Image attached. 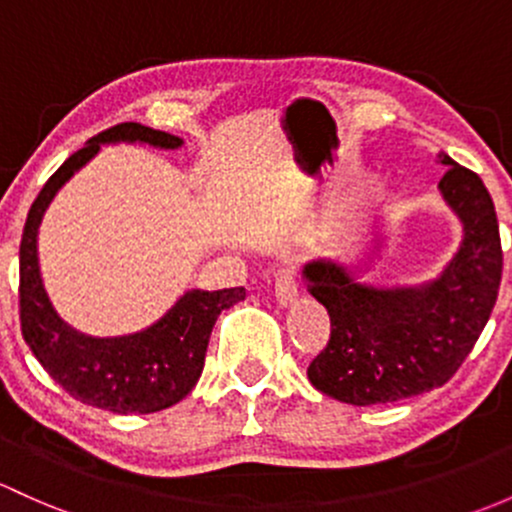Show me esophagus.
I'll use <instances>...</instances> for the list:
<instances>
[{
  "label": "esophagus",
  "instance_id": "esophagus-1",
  "mask_svg": "<svg viewBox=\"0 0 512 512\" xmlns=\"http://www.w3.org/2000/svg\"><path fill=\"white\" fill-rule=\"evenodd\" d=\"M274 297H277L279 306H292L299 297V287H297V277H294V267H282L277 272V279H274Z\"/></svg>",
  "mask_w": 512,
  "mask_h": 512
}]
</instances>
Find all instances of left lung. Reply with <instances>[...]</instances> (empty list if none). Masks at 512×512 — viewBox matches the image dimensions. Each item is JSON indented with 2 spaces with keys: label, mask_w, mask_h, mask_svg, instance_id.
Returning a JSON list of instances; mask_svg holds the SVG:
<instances>
[{
  "label": "left lung",
  "mask_w": 512,
  "mask_h": 512,
  "mask_svg": "<svg viewBox=\"0 0 512 512\" xmlns=\"http://www.w3.org/2000/svg\"><path fill=\"white\" fill-rule=\"evenodd\" d=\"M441 201L459 218L461 240L439 274L419 284H387L385 238L360 260H309L306 289L331 319L328 346L311 360V385L338 402L387 405L441 387L459 370L496 304L503 252L491 193L444 152Z\"/></svg>",
  "instance_id": "1"
}]
</instances>
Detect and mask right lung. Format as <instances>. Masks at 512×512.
Returning a JSON list of instances; mask_svg holds the SVG:
<instances>
[{"instance_id": "1", "label": "right lung", "mask_w": 512, "mask_h": 512, "mask_svg": "<svg viewBox=\"0 0 512 512\" xmlns=\"http://www.w3.org/2000/svg\"><path fill=\"white\" fill-rule=\"evenodd\" d=\"M102 144L181 149L184 139L125 122L85 142L46 181L26 218L19 247L21 333L43 370L75 400L115 414H149L176 405L196 387L215 321L220 311L245 299V287L188 289L161 319L125 336H90L68 324L43 287L39 228L56 193L98 157Z\"/></svg>"}]
</instances>
